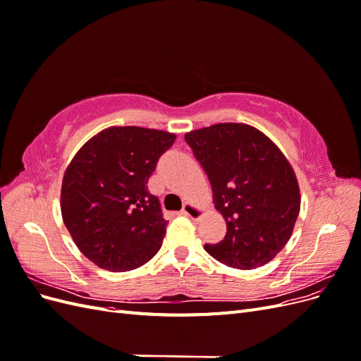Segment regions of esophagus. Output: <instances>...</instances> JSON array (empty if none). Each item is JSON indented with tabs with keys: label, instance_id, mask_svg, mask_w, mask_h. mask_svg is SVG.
<instances>
[{
	"label": "esophagus",
	"instance_id": "1",
	"mask_svg": "<svg viewBox=\"0 0 361 361\" xmlns=\"http://www.w3.org/2000/svg\"><path fill=\"white\" fill-rule=\"evenodd\" d=\"M182 215L190 216V218H192V220H199V218L203 215V209H200V207H197L192 203H185L183 209H182Z\"/></svg>",
	"mask_w": 361,
	"mask_h": 361
}]
</instances>
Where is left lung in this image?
<instances>
[{
	"label": "left lung",
	"instance_id": "left-lung-1",
	"mask_svg": "<svg viewBox=\"0 0 361 361\" xmlns=\"http://www.w3.org/2000/svg\"><path fill=\"white\" fill-rule=\"evenodd\" d=\"M211 182L227 232L204 250L221 264L255 269L274 259L300 214V187L286 157L259 129L218 123L185 134Z\"/></svg>",
	"mask_w": 361,
	"mask_h": 361
}]
</instances>
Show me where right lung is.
I'll return each mask as SVG.
<instances>
[{
  "label": "right lung",
  "mask_w": 361,
  "mask_h": 361,
  "mask_svg": "<svg viewBox=\"0 0 361 361\" xmlns=\"http://www.w3.org/2000/svg\"><path fill=\"white\" fill-rule=\"evenodd\" d=\"M174 140L166 130L113 126L87 141L71 161L61 183L63 221L94 265L130 271L159 251L167 221L147 180Z\"/></svg>",
  "instance_id": "add662e5"
}]
</instances>
